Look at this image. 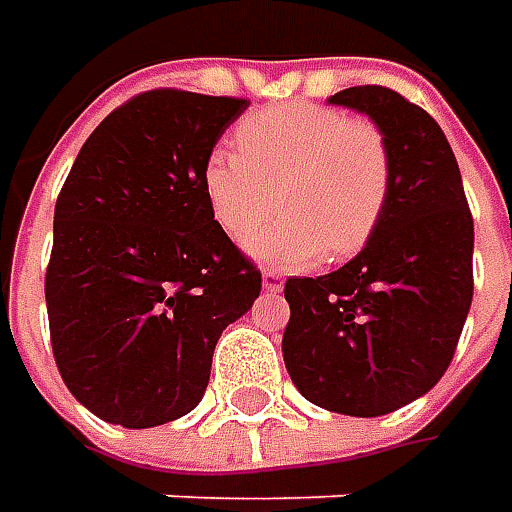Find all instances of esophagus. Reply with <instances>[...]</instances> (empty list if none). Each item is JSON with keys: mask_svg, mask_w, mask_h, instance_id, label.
Listing matches in <instances>:
<instances>
[{"mask_svg": "<svg viewBox=\"0 0 512 512\" xmlns=\"http://www.w3.org/2000/svg\"><path fill=\"white\" fill-rule=\"evenodd\" d=\"M282 285H285V282H282L279 273H273V270H265V273H262V287H265V293H279Z\"/></svg>", "mask_w": 512, "mask_h": 512, "instance_id": "obj_1", "label": "esophagus"}]
</instances>
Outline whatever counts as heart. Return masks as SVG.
Masks as SVG:
<instances>
[{"mask_svg": "<svg viewBox=\"0 0 512 512\" xmlns=\"http://www.w3.org/2000/svg\"><path fill=\"white\" fill-rule=\"evenodd\" d=\"M242 150H213L202 170L210 213L236 242L273 216L250 242L267 267H307L359 253L382 222L393 185L384 133L344 110L290 102L247 116L236 128Z\"/></svg>", "mask_w": 512, "mask_h": 512, "instance_id": "obj_1", "label": "heart"}]
</instances>
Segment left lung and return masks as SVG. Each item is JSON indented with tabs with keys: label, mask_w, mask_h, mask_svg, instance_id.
Masks as SVG:
<instances>
[{
	"label": "left lung",
	"mask_w": 512,
	"mask_h": 512,
	"mask_svg": "<svg viewBox=\"0 0 512 512\" xmlns=\"http://www.w3.org/2000/svg\"><path fill=\"white\" fill-rule=\"evenodd\" d=\"M327 102L382 130L393 185L359 256L327 276L287 279L282 356L307 402L373 419L422 399L453 359L473 302V219L430 113L379 85Z\"/></svg>",
	"instance_id": "8db88e82"
}]
</instances>
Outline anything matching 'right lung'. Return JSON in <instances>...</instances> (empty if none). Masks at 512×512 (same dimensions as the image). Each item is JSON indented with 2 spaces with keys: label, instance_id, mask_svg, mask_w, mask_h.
<instances>
[{
  "label": "right lung",
  "instance_id": "1",
  "mask_svg": "<svg viewBox=\"0 0 512 512\" xmlns=\"http://www.w3.org/2000/svg\"><path fill=\"white\" fill-rule=\"evenodd\" d=\"M250 102L150 90L82 145L53 213V356L76 402L145 430L202 402L213 350L262 273L213 219L202 170Z\"/></svg>",
  "mask_w": 512,
  "mask_h": 512
}]
</instances>
